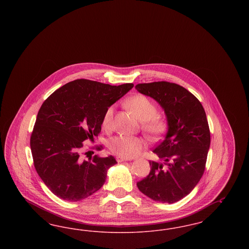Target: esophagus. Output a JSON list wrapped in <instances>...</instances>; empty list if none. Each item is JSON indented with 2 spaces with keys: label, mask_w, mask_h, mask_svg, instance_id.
<instances>
[{
  "label": "esophagus",
  "mask_w": 249,
  "mask_h": 249,
  "mask_svg": "<svg viewBox=\"0 0 249 249\" xmlns=\"http://www.w3.org/2000/svg\"><path fill=\"white\" fill-rule=\"evenodd\" d=\"M127 160H130L129 159L127 158H123V157H117V161L118 162H122V161H127Z\"/></svg>",
  "instance_id": "1"
}]
</instances>
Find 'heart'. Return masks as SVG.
<instances>
[{
	"label": "heart",
	"instance_id": "obj_1",
	"mask_svg": "<svg viewBox=\"0 0 249 249\" xmlns=\"http://www.w3.org/2000/svg\"><path fill=\"white\" fill-rule=\"evenodd\" d=\"M126 105L136 118L142 121L141 128L148 138L151 140H159L162 137L168 130V121L157 115L158 107L148 97L142 94L134 95L127 101ZM114 111L115 107L110 106L107 107L104 114L103 126L107 130L112 127ZM143 147L144 142L138 136L118 135L109 142L110 150L114 154L123 158H132L138 154Z\"/></svg>",
	"mask_w": 249,
	"mask_h": 249
}]
</instances>
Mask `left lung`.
<instances>
[{"mask_svg": "<svg viewBox=\"0 0 249 249\" xmlns=\"http://www.w3.org/2000/svg\"><path fill=\"white\" fill-rule=\"evenodd\" d=\"M135 89L161 106L169 124L165 139L153 151L162 163L149 161L150 173L137 187L154 201L176 202L190 194L205 170L211 142L205 111L178 84L158 81L138 84Z\"/></svg>", "mask_w": 249, "mask_h": 249, "instance_id": "1", "label": "left lung"}]
</instances>
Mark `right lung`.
Here are the masks:
<instances>
[{
  "instance_id": "obj_1",
  "label": "right lung",
  "mask_w": 249,
  "mask_h": 249,
  "mask_svg": "<svg viewBox=\"0 0 249 249\" xmlns=\"http://www.w3.org/2000/svg\"><path fill=\"white\" fill-rule=\"evenodd\" d=\"M133 84L111 86L76 79L55 90L40 108L31 135L37 174L60 199L78 201L92 195L106 182L113 156L84 160V141H93L102 130L107 107L126 94ZM103 146H96L102 150ZM88 157V156H87Z\"/></svg>"
}]
</instances>
